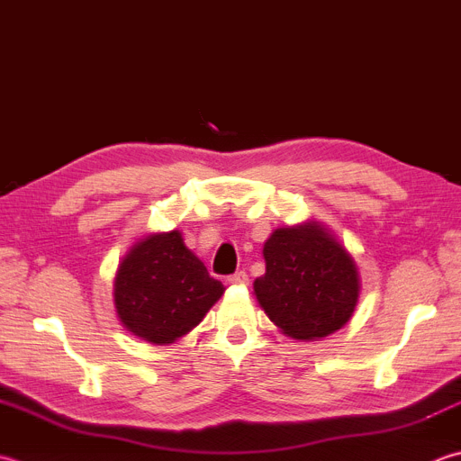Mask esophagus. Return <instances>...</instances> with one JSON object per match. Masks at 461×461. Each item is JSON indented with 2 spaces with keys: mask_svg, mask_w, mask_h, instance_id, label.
I'll return each mask as SVG.
<instances>
[{
  "mask_svg": "<svg viewBox=\"0 0 461 461\" xmlns=\"http://www.w3.org/2000/svg\"><path fill=\"white\" fill-rule=\"evenodd\" d=\"M228 282H230L231 285H246V284H248V274H246V272L233 274V276L228 277Z\"/></svg>",
  "mask_w": 461,
  "mask_h": 461,
  "instance_id": "obj_1",
  "label": "esophagus"
}]
</instances>
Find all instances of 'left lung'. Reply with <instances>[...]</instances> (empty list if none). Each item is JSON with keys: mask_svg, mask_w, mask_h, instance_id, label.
I'll return each mask as SVG.
<instances>
[{"mask_svg": "<svg viewBox=\"0 0 461 461\" xmlns=\"http://www.w3.org/2000/svg\"><path fill=\"white\" fill-rule=\"evenodd\" d=\"M266 274L254 282L259 308L284 336L313 341L346 326L362 277L336 233L318 220L272 231L264 243Z\"/></svg>", "mask_w": 461, "mask_h": 461, "instance_id": "left-lung-1", "label": "left lung"}]
</instances>
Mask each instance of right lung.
I'll list each match as a JSON object with an SVG mask.
<instances>
[{
	"label": "right lung",
	"mask_w": 461,
	"mask_h": 461,
	"mask_svg": "<svg viewBox=\"0 0 461 461\" xmlns=\"http://www.w3.org/2000/svg\"><path fill=\"white\" fill-rule=\"evenodd\" d=\"M225 287L185 246L179 230L140 238L120 259L113 308L125 331L153 346L176 344L200 326Z\"/></svg>",
	"instance_id": "add662e5"
}]
</instances>
